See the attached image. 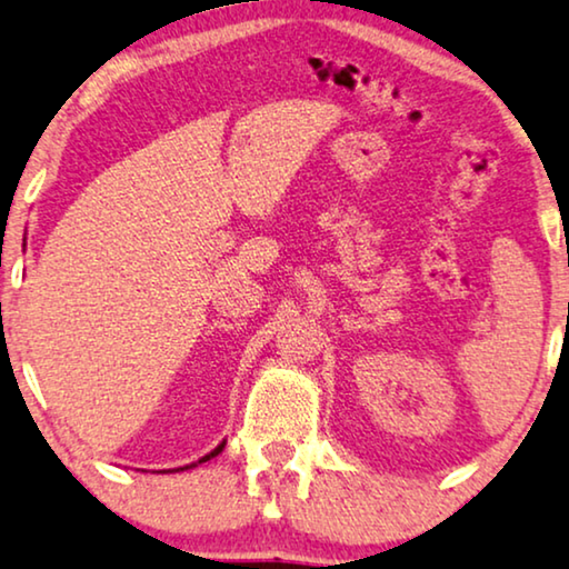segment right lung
Returning a JSON list of instances; mask_svg holds the SVG:
<instances>
[{
    "instance_id": "obj_1",
    "label": "right lung",
    "mask_w": 569,
    "mask_h": 569,
    "mask_svg": "<svg viewBox=\"0 0 569 569\" xmlns=\"http://www.w3.org/2000/svg\"><path fill=\"white\" fill-rule=\"evenodd\" d=\"M223 450V445H218V448L213 450V452H210V456H206V458H200V463H206V460H210V458H213V456H218V452H221ZM184 468H192V466H184Z\"/></svg>"
}]
</instances>
